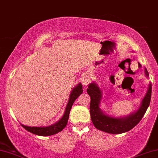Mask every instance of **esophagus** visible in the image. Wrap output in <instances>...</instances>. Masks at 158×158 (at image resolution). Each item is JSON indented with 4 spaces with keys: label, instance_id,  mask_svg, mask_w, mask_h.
<instances>
[{
    "label": "esophagus",
    "instance_id": "obj_1",
    "mask_svg": "<svg viewBox=\"0 0 158 158\" xmlns=\"http://www.w3.org/2000/svg\"><path fill=\"white\" fill-rule=\"evenodd\" d=\"M89 78L88 77H85L83 79H82V84H83V85H85V86H87V85H88V83H89Z\"/></svg>",
    "mask_w": 158,
    "mask_h": 158
}]
</instances>
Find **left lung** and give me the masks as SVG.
Wrapping results in <instances>:
<instances>
[{
  "label": "left lung",
  "mask_w": 158,
  "mask_h": 158,
  "mask_svg": "<svg viewBox=\"0 0 158 158\" xmlns=\"http://www.w3.org/2000/svg\"><path fill=\"white\" fill-rule=\"evenodd\" d=\"M145 73L147 77H148V72L146 69H145ZM87 93L91 98L90 104H89V113L94 127L109 133L119 134L132 129L142 119L150 102L152 85L151 84L149 85L147 93L145 98L143 99L141 105L138 110L136 112L133 113L124 118L111 117L104 114L100 110L99 104L102 98L101 90L95 83L89 85Z\"/></svg>",
  "instance_id": "obj_1"
}]
</instances>
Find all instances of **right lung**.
<instances>
[{
	"mask_svg": "<svg viewBox=\"0 0 158 158\" xmlns=\"http://www.w3.org/2000/svg\"><path fill=\"white\" fill-rule=\"evenodd\" d=\"M82 85L80 83L73 89L71 93V95H70L69 102H68L66 107H65L64 114L57 123H56L54 124L49 126V127H30L21 124L22 127L27 131H28L29 132L33 133V134L42 135V136H48V135H54L56 134V133L61 131L67 124L68 120H69V117L70 111L71 110L72 105L73 104L75 100H76L82 93Z\"/></svg>",
	"mask_w": 158,
	"mask_h": 158,
	"instance_id": "obj_1",
	"label": "right lung"
}]
</instances>
